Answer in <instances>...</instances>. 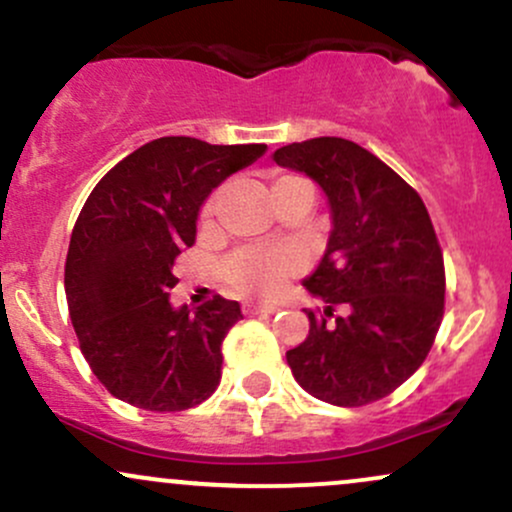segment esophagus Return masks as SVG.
I'll list each match as a JSON object with an SVG mask.
<instances>
[{
    "instance_id": "esophagus-1",
    "label": "esophagus",
    "mask_w": 512,
    "mask_h": 512,
    "mask_svg": "<svg viewBox=\"0 0 512 512\" xmlns=\"http://www.w3.org/2000/svg\"><path fill=\"white\" fill-rule=\"evenodd\" d=\"M276 313L274 305H243V315H272Z\"/></svg>"
}]
</instances>
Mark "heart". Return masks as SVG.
I'll return each mask as SVG.
<instances>
[{
	"mask_svg": "<svg viewBox=\"0 0 512 512\" xmlns=\"http://www.w3.org/2000/svg\"><path fill=\"white\" fill-rule=\"evenodd\" d=\"M298 185H308V182L301 178H293V175H279V178L272 182L274 204L286 190ZM216 199L219 197L211 195L207 202H204L202 214H199L204 226H209L211 219H214ZM298 272H301V257L293 255L289 250L240 248L233 252V255H228L221 264L223 281H226L233 291L240 293V296L250 298L274 296V293Z\"/></svg>",
	"mask_w": 512,
	"mask_h": 512,
	"instance_id": "heart-1",
	"label": "heart"
}]
</instances>
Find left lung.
<instances>
[{"label":"left lung","instance_id":"obj_1","mask_svg":"<svg viewBox=\"0 0 512 512\" xmlns=\"http://www.w3.org/2000/svg\"><path fill=\"white\" fill-rule=\"evenodd\" d=\"M274 161L315 180L332 211L325 255L303 281L325 313H308V337L286 351L293 378L334 407L378 402L426 361L443 320V252L426 204L342 137L281 146Z\"/></svg>","mask_w":512,"mask_h":512}]
</instances>
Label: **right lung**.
I'll return each instance as SVG.
<instances>
[{"instance_id": "right-lung-1", "label": "right lung", "mask_w": 512, "mask_h": 512, "mask_svg": "<svg viewBox=\"0 0 512 512\" xmlns=\"http://www.w3.org/2000/svg\"><path fill=\"white\" fill-rule=\"evenodd\" d=\"M264 151L161 137L122 158L88 195L69 240L64 291L81 354L113 397L182 411L219 387L221 342L243 313L221 296L195 313L173 308V264L195 243L211 190Z\"/></svg>"}]
</instances>
